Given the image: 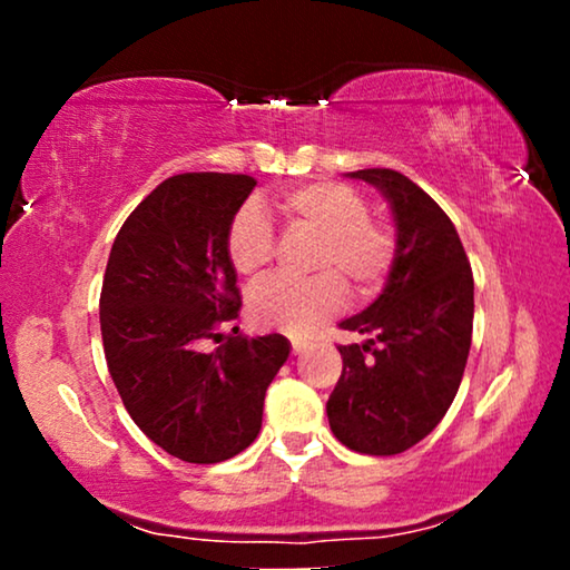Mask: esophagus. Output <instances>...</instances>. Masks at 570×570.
<instances>
[{
    "mask_svg": "<svg viewBox=\"0 0 570 570\" xmlns=\"http://www.w3.org/2000/svg\"><path fill=\"white\" fill-rule=\"evenodd\" d=\"M291 345H293V355H301V353H306V350L311 347V342L293 337V340H291Z\"/></svg>",
    "mask_w": 570,
    "mask_h": 570,
    "instance_id": "esophagus-1",
    "label": "esophagus"
}]
</instances>
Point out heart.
Returning <instances> with one entry per match:
<instances>
[{"label":"heart","instance_id":"1","mask_svg":"<svg viewBox=\"0 0 570 570\" xmlns=\"http://www.w3.org/2000/svg\"><path fill=\"white\" fill-rule=\"evenodd\" d=\"M291 233L314 236L306 279L277 277L248 295L254 326L285 334H306L345 303V285L355 298H371L386 283L396 259V233L371 217L368 202L353 186L316 181L295 186L277 199ZM225 256L236 275L259 279L275 259V233L259 205H244L225 233Z\"/></svg>","mask_w":570,"mask_h":570}]
</instances>
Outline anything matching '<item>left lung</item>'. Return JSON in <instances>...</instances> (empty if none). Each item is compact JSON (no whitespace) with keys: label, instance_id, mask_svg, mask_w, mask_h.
Returning a JSON list of instances; mask_svg holds the SVG:
<instances>
[{"label":"left lung","instance_id":"left-lung-1","mask_svg":"<svg viewBox=\"0 0 570 570\" xmlns=\"http://www.w3.org/2000/svg\"><path fill=\"white\" fill-rule=\"evenodd\" d=\"M392 205L396 259L386 287L340 326L363 345H340L342 376L326 402L332 433L371 456L423 441L454 402L472 345L474 279L449 215L392 168L350 174Z\"/></svg>","mask_w":570,"mask_h":570}]
</instances>
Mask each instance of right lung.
Here are the masks:
<instances>
[{
    "mask_svg": "<svg viewBox=\"0 0 570 570\" xmlns=\"http://www.w3.org/2000/svg\"><path fill=\"white\" fill-rule=\"evenodd\" d=\"M254 186L244 174L166 178L121 225L106 264L108 373L139 431L181 462L217 464L252 446L291 355L283 334H220L240 308L225 233Z\"/></svg>",
    "mask_w": 570,
    "mask_h": 570,
    "instance_id": "1",
    "label": "right lung"
}]
</instances>
